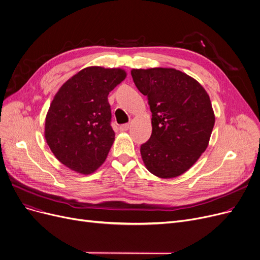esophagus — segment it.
Here are the masks:
<instances>
[{"mask_svg":"<svg viewBox=\"0 0 260 260\" xmlns=\"http://www.w3.org/2000/svg\"><path fill=\"white\" fill-rule=\"evenodd\" d=\"M128 128H129V124H127V123H126V124H122L120 126V131L121 132H126Z\"/></svg>","mask_w":260,"mask_h":260,"instance_id":"1","label":"esophagus"}]
</instances>
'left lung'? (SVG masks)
I'll list each match as a JSON object with an SVG mask.
<instances>
[{"label":"left lung","mask_w":260,"mask_h":260,"mask_svg":"<svg viewBox=\"0 0 260 260\" xmlns=\"http://www.w3.org/2000/svg\"><path fill=\"white\" fill-rule=\"evenodd\" d=\"M131 74L152 112L151 138L140 148L144 166L159 178L178 177L209 145L215 124L209 94L198 81L175 68H133Z\"/></svg>","instance_id":"1"}]
</instances>
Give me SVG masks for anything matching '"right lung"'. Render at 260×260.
Instances as JSON below:
<instances>
[{"instance_id": "1", "label": "right lung", "mask_w": 260, "mask_h": 260, "mask_svg": "<svg viewBox=\"0 0 260 260\" xmlns=\"http://www.w3.org/2000/svg\"><path fill=\"white\" fill-rule=\"evenodd\" d=\"M125 78L122 68L89 66L68 79L54 94L44 136L62 165L83 175L103 165L115 141L107 95Z\"/></svg>"}]
</instances>
